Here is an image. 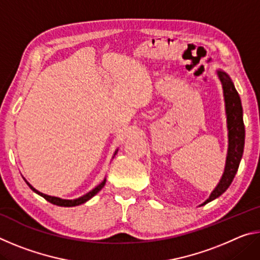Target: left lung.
I'll use <instances>...</instances> for the list:
<instances>
[{"label":"left lung","mask_w":260,"mask_h":260,"mask_svg":"<svg viewBox=\"0 0 260 260\" xmlns=\"http://www.w3.org/2000/svg\"><path fill=\"white\" fill-rule=\"evenodd\" d=\"M220 82L222 85L223 99H225V109L227 117V128H228V151L226 157L225 171L218 186L211 192V195L203 204L218 199L220 195L225 192L231 186L235 174L239 170L240 161L243 156L244 140H245V128L243 122V109L240 95L235 89L231 77L226 72L219 70L217 71Z\"/></svg>","instance_id":"obj_1"}]
</instances>
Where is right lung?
<instances>
[{
	"instance_id": "1",
	"label": "right lung",
	"mask_w": 260,
	"mask_h": 260,
	"mask_svg": "<svg viewBox=\"0 0 260 260\" xmlns=\"http://www.w3.org/2000/svg\"><path fill=\"white\" fill-rule=\"evenodd\" d=\"M117 151H118V150H117ZM117 151L114 152V155H116ZM105 182H107V179H104L103 181L99 184V186H96V187L93 189V190H90L89 192H87L86 195L79 197V199H76V200H63V199H59V197L49 196V195H46V193H42V192H40L39 190H37V189L30 186V184H29L27 181H26V183L28 184V187H29L30 189H32V190H33L34 192L39 193V195L42 196L43 199H46L48 202H50L51 204H55V205H58V206H65V208H70V206H77V205H80V204H82V203H86L87 201H89V200L91 199V197L95 196L96 193H98V192L101 190V189H102V188L104 187Z\"/></svg>"
}]
</instances>
